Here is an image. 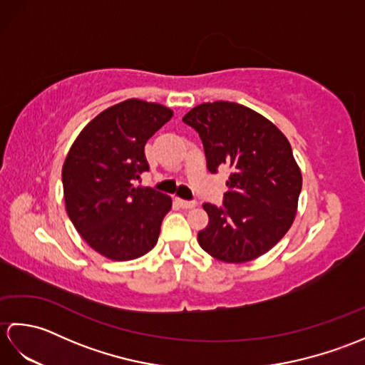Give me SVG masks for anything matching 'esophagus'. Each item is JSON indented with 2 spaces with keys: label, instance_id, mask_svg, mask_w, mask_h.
I'll return each instance as SVG.
<instances>
[{
  "label": "esophagus",
  "instance_id": "esophagus-1",
  "mask_svg": "<svg viewBox=\"0 0 365 365\" xmlns=\"http://www.w3.org/2000/svg\"><path fill=\"white\" fill-rule=\"evenodd\" d=\"M177 202H178V205H180L182 208H192V207H196V205H197L196 200H185V199H177Z\"/></svg>",
  "mask_w": 365,
  "mask_h": 365
}]
</instances>
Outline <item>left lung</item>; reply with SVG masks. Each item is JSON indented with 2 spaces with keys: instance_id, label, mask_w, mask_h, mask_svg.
<instances>
[{
  "instance_id": "8db88e82",
  "label": "left lung",
  "mask_w": 365,
  "mask_h": 365,
  "mask_svg": "<svg viewBox=\"0 0 365 365\" xmlns=\"http://www.w3.org/2000/svg\"><path fill=\"white\" fill-rule=\"evenodd\" d=\"M204 145L212 174L229 169L222 207L204 204L208 226L197 234L205 252L243 263L268 252L297 215L301 170L274 123L243 105L202 103L185 114Z\"/></svg>"
}]
</instances>
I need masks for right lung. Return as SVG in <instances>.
Segmentation results:
<instances>
[{
	"mask_svg": "<svg viewBox=\"0 0 365 365\" xmlns=\"http://www.w3.org/2000/svg\"><path fill=\"white\" fill-rule=\"evenodd\" d=\"M170 118L163 105L125 100L92 119L67 153V215L84 242L108 259H138L158 242L173 200L136 183L149 170L145 143Z\"/></svg>",
	"mask_w": 365,
	"mask_h": 365,
	"instance_id": "right-lung-1",
	"label": "right lung"
}]
</instances>
